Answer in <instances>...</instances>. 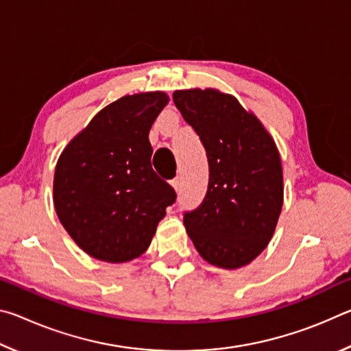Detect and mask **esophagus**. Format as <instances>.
<instances>
[{
  "label": "esophagus",
  "mask_w": 351,
  "mask_h": 351,
  "mask_svg": "<svg viewBox=\"0 0 351 351\" xmlns=\"http://www.w3.org/2000/svg\"><path fill=\"white\" fill-rule=\"evenodd\" d=\"M170 184H171V187L176 190V192L181 189V180H180V178H175V180H171Z\"/></svg>",
  "instance_id": "1"
}]
</instances>
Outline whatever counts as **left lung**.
Here are the masks:
<instances>
[{
	"label": "left lung",
	"mask_w": 351,
	"mask_h": 351,
	"mask_svg": "<svg viewBox=\"0 0 351 351\" xmlns=\"http://www.w3.org/2000/svg\"><path fill=\"white\" fill-rule=\"evenodd\" d=\"M173 102L199 136L209 162L204 199L184 212L187 234L210 265L235 269L251 263L268 246L283 204L274 141L229 94L175 91Z\"/></svg>",
	"instance_id": "1"
}]
</instances>
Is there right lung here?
I'll list each match as a JSON object with an SVG mask.
<instances>
[{
	"instance_id": "right-lung-1",
	"label": "right lung",
	"mask_w": 351,
	"mask_h": 351,
	"mask_svg": "<svg viewBox=\"0 0 351 351\" xmlns=\"http://www.w3.org/2000/svg\"><path fill=\"white\" fill-rule=\"evenodd\" d=\"M169 102L164 93L125 96L99 111L58 158V219L88 255L110 261L139 257L150 246L175 189L152 169L148 133Z\"/></svg>"
}]
</instances>
